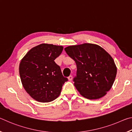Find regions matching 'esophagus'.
<instances>
[{"label":"esophagus","instance_id":"34e87169","mask_svg":"<svg viewBox=\"0 0 132 132\" xmlns=\"http://www.w3.org/2000/svg\"><path fill=\"white\" fill-rule=\"evenodd\" d=\"M68 79H69V80H70V81H71V80H72V79H73L72 76H69L68 77Z\"/></svg>","mask_w":132,"mask_h":132}]
</instances>
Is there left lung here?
Masks as SVG:
<instances>
[{
	"label": "left lung",
	"instance_id": "left-lung-1",
	"mask_svg": "<svg viewBox=\"0 0 132 132\" xmlns=\"http://www.w3.org/2000/svg\"><path fill=\"white\" fill-rule=\"evenodd\" d=\"M76 62L74 85L82 97L96 100L104 97L114 82L117 68L111 56L101 46L85 43L64 48Z\"/></svg>",
	"mask_w": 132,
	"mask_h": 132
}]
</instances>
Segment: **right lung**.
<instances>
[{"label": "right lung", "mask_w": 132, "mask_h": 132, "mask_svg": "<svg viewBox=\"0 0 132 132\" xmlns=\"http://www.w3.org/2000/svg\"><path fill=\"white\" fill-rule=\"evenodd\" d=\"M63 49L62 46L42 44L31 49L21 59L19 73L22 84L36 101H53L59 97L63 84L68 80L54 61Z\"/></svg>", "instance_id": "obj_1"}]
</instances>
